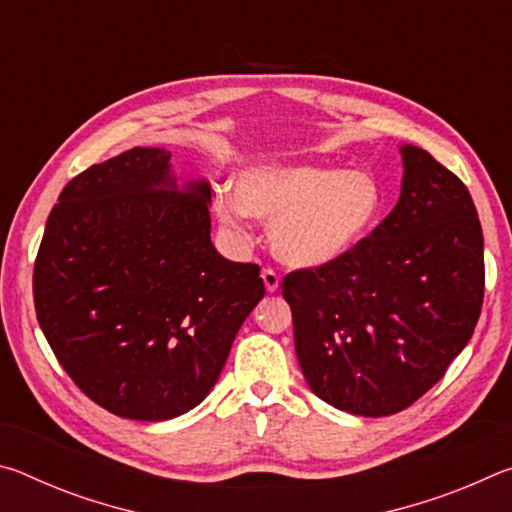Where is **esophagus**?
Here are the masks:
<instances>
[{"instance_id": "1", "label": "esophagus", "mask_w": 512, "mask_h": 512, "mask_svg": "<svg viewBox=\"0 0 512 512\" xmlns=\"http://www.w3.org/2000/svg\"><path fill=\"white\" fill-rule=\"evenodd\" d=\"M262 277H264V287L268 293H275L277 289H280V275H277L273 268H264Z\"/></svg>"}]
</instances>
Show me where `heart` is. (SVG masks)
Here are the masks:
<instances>
[{"label":"heart","instance_id":"b5f03b06","mask_svg":"<svg viewBox=\"0 0 512 512\" xmlns=\"http://www.w3.org/2000/svg\"><path fill=\"white\" fill-rule=\"evenodd\" d=\"M384 210L368 171L309 162L257 164L241 173L237 194L216 196L219 219L241 228L246 216L271 221L273 253L298 268L327 266L370 237Z\"/></svg>","mask_w":512,"mask_h":512}]
</instances>
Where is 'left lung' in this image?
Returning <instances> with one entry per match:
<instances>
[{"label": "left lung", "instance_id": "left-lung-1", "mask_svg": "<svg viewBox=\"0 0 512 512\" xmlns=\"http://www.w3.org/2000/svg\"><path fill=\"white\" fill-rule=\"evenodd\" d=\"M402 194L350 255L282 280L293 341L320 400L366 418L404 411L443 379L483 305V232L467 187L400 146Z\"/></svg>", "mask_w": 512, "mask_h": 512}]
</instances>
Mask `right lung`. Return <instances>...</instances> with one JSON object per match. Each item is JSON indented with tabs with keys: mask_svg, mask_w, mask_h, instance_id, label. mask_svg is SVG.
<instances>
[{
	"mask_svg": "<svg viewBox=\"0 0 512 512\" xmlns=\"http://www.w3.org/2000/svg\"><path fill=\"white\" fill-rule=\"evenodd\" d=\"M169 158L135 146L69 180L33 266L36 316L60 366L128 420L201 404L266 293L257 264L216 253L210 183L178 187Z\"/></svg>",
	"mask_w": 512,
	"mask_h": 512,
	"instance_id": "1",
	"label": "right lung"
}]
</instances>
